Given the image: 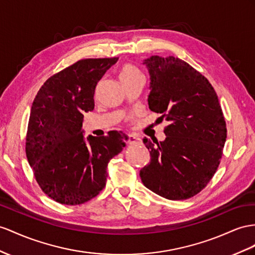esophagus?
Returning a JSON list of instances; mask_svg holds the SVG:
<instances>
[{
	"label": "esophagus",
	"instance_id": "1",
	"mask_svg": "<svg viewBox=\"0 0 255 255\" xmlns=\"http://www.w3.org/2000/svg\"><path fill=\"white\" fill-rule=\"evenodd\" d=\"M128 143L131 145H139V144H142V140L138 135L128 134Z\"/></svg>",
	"mask_w": 255,
	"mask_h": 255
}]
</instances>
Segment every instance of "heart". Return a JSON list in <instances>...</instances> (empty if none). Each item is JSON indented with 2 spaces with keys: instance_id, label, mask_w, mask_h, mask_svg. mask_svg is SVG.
<instances>
[{
  "instance_id": "b5f03b06",
  "label": "heart",
  "mask_w": 255,
  "mask_h": 255,
  "mask_svg": "<svg viewBox=\"0 0 255 255\" xmlns=\"http://www.w3.org/2000/svg\"><path fill=\"white\" fill-rule=\"evenodd\" d=\"M120 80L124 84V86H125V85L132 83L136 80H143V74L135 65L127 63L124 64L121 68Z\"/></svg>"
}]
</instances>
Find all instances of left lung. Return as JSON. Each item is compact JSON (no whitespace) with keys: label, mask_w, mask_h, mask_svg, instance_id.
<instances>
[{"label":"left lung","mask_w":255,"mask_h":255,"mask_svg":"<svg viewBox=\"0 0 255 255\" xmlns=\"http://www.w3.org/2000/svg\"><path fill=\"white\" fill-rule=\"evenodd\" d=\"M143 64L149 74L148 108L169 125L164 141L143 139L151 160L140 170L142 183L167 199L191 198L212 179L226 141L217 93L179 58L152 56Z\"/></svg>","instance_id":"left-lung-1"}]
</instances>
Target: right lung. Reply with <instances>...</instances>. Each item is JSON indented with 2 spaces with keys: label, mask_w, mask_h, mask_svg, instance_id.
<instances>
[{
  "label": "right lung",
  "mask_w": 255,
  "mask_h": 255,
  "mask_svg": "<svg viewBox=\"0 0 255 255\" xmlns=\"http://www.w3.org/2000/svg\"><path fill=\"white\" fill-rule=\"evenodd\" d=\"M119 58L83 59L49 77L32 103L25 154L42 191L62 205H82L107 183L110 159L127 135L84 136V113L95 108V89Z\"/></svg>",
  "instance_id": "add662e5"
}]
</instances>
